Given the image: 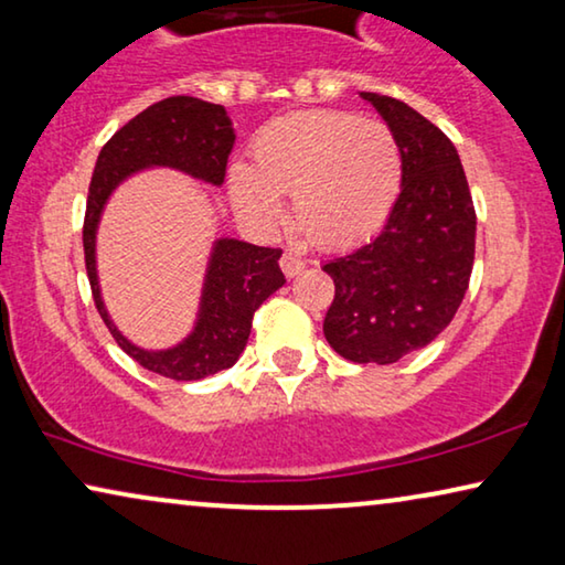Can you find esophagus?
<instances>
[{
    "label": "esophagus",
    "mask_w": 565,
    "mask_h": 565,
    "mask_svg": "<svg viewBox=\"0 0 565 565\" xmlns=\"http://www.w3.org/2000/svg\"><path fill=\"white\" fill-rule=\"evenodd\" d=\"M305 266H307V260L301 258L299 253H294V250H286L284 256H281V271H284L286 276H289V279H294V276L305 271Z\"/></svg>",
    "instance_id": "obj_1"
}]
</instances>
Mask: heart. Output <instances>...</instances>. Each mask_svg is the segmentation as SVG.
<instances>
[{
    "instance_id": "1",
    "label": "heart",
    "mask_w": 565,
    "mask_h": 565,
    "mask_svg": "<svg viewBox=\"0 0 565 565\" xmlns=\"http://www.w3.org/2000/svg\"><path fill=\"white\" fill-rule=\"evenodd\" d=\"M250 153L253 169H230L237 210L276 227L284 220L279 196H291L294 225L320 248L369 241L402 192V153L392 130L351 113L279 117L256 135Z\"/></svg>"
}]
</instances>
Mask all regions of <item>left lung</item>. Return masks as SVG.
Listing matches in <instances>:
<instances>
[{
  "label": "left lung",
  "mask_w": 565,
  "mask_h": 565,
  "mask_svg": "<svg viewBox=\"0 0 565 565\" xmlns=\"http://www.w3.org/2000/svg\"><path fill=\"white\" fill-rule=\"evenodd\" d=\"M402 153V192L371 243L322 266L335 281L330 348L353 363H396L456 317L473 268L476 212L458 150L417 109L361 92Z\"/></svg>",
  "instance_id": "1"
}]
</instances>
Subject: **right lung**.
<instances>
[{
	"instance_id": "1",
	"label": "right lung",
	"mask_w": 565,
	"mask_h": 565,
	"mask_svg": "<svg viewBox=\"0 0 565 565\" xmlns=\"http://www.w3.org/2000/svg\"><path fill=\"white\" fill-rule=\"evenodd\" d=\"M235 146L233 122L222 105L196 97H169L142 109L102 148L94 166L84 217V258L94 305L117 345L142 369L173 381H200L230 369L248 343L256 309L286 284L279 248L220 237L214 241L202 284L200 312L181 343L148 351L127 340L109 317L97 276V227L117 186L146 169H177L204 184L222 186Z\"/></svg>"
}]
</instances>
